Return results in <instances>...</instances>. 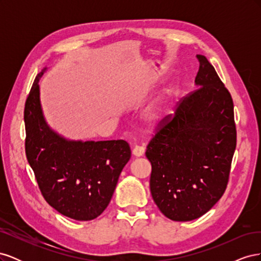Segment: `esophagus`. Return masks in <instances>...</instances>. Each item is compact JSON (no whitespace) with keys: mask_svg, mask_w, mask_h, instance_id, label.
Returning a JSON list of instances; mask_svg holds the SVG:
<instances>
[{"mask_svg":"<svg viewBox=\"0 0 261 261\" xmlns=\"http://www.w3.org/2000/svg\"><path fill=\"white\" fill-rule=\"evenodd\" d=\"M145 153V148L141 147V146H135L133 149V154L135 156H141Z\"/></svg>","mask_w":261,"mask_h":261,"instance_id":"1","label":"esophagus"}]
</instances>
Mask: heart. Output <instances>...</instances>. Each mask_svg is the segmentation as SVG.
<instances>
[{"label":"heart","mask_w":261,"mask_h":261,"mask_svg":"<svg viewBox=\"0 0 261 261\" xmlns=\"http://www.w3.org/2000/svg\"><path fill=\"white\" fill-rule=\"evenodd\" d=\"M163 106L161 103H154L152 105L151 107H150L147 112L145 114V118L146 121L149 123V124H158L161 120H162V116H163Z\"/></svg>","instance_id":"obj_1"}]
</instances>
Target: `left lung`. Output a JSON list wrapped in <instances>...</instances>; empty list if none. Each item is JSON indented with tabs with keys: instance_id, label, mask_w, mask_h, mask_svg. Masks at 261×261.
Segmentation results:
<instances>
[{
	"instance_id": "obj_1",
	"label": "left lung",
	"mask_w": 261,
	"mask_h": 261,
	"mask_svg": "<svg viewBox=\"0 0 261 261\" xmlns=\"http://www.w3.org/2000/svg\"><path fill=\"white\" fill-rule=\"evenodd\" d=\"M197 89L180 100L149 141L150 192L173 221L203 216L225 192L236 147L230 92L204 55H197Z\"/></svg>"
}]
</instances>
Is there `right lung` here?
<instances>
[{"label": "right lung", "mask_w": 261, "mask_h": 261, "mask_svg": "<svg viewBox=\"0 0 261 261\" xmlns=\"http://www.w3.org/2000/svg\"><path fill=\"white\" fill-rule=\"evenodd\" d=\"M38 74L25 103V149L41 194L61 215L78 221L99 217L130 159L125 140H68L51 129L40 103Z\"/></svg>", "instance_id": "1"}]
</instances>
